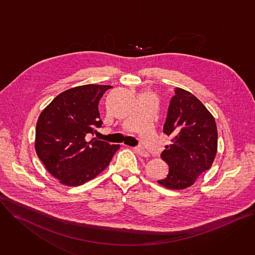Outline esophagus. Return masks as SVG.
<instances>
[{"instance_id":"obj_1","label":"esophagus","mask_w":255,"mask_h":255,"mask_svg":"<svg viewBox=\"0 0 255 255\" xmlns=\"http://www.w3.org/2000/svg\"><path fill=\"white\" fill-rule=\"evenodd\" d=\"M134 151L138 154V155H140V156H143V157H148L149 156V153H148V151H146L144 148H139V147H136V148H134Z\"/></svg>"}]
</instances>
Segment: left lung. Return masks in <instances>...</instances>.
Segmentation results:
<instances>
[{
	"label": "left lung",
	"instance_id": "obj_1",
	"mask_svg": "<svg viewBox=\"0 0 255 255\" xmlns=\"http://www.w3.org/2000/svg\"><path fill=\"white\" fill-rule=\"evenodd\" d=\"M169 102L163 132L171 137L161 158L169 172L158 182L170 189H184L211 168L217 153L215 119L191 93L176 88Z\"/></svg>",
	"mask_w": 255,
	"mask_h": 255
}]
</instances>
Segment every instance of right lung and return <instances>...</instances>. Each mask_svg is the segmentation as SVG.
I'll use <instances>...</instances> for the list:
<instances>
[{
	"label": "right lung",
	"instance_id": "1",
	"mask_svg": "<svg viewBox=\"0 0 255 255\" xmlns=\"http://www.w3.org/2000/svg\"><path fill=\"white\" fill-rule=\"evenodd\" d=\"M110 88L89 84L64 91L38 118L37 156L47 171L65 185L78 186L93 179L121 147L95 137L89 139L103 124L98 104Z\"/></svg>",
	"mask_w": 255,
	"mask_h": 255
}]
</instances>
